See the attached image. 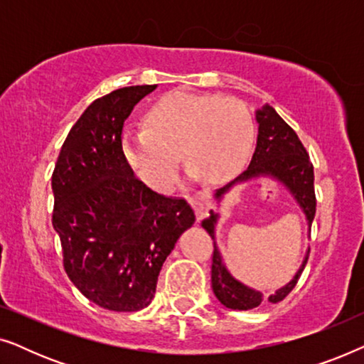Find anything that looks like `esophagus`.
Masks as SVG:
<instances>
[{
  "instance_id": "obj_1",
  "label": "esophagus",
  "mask_w": 364,
  "mask_h": 364,
  "mask_svg": "<svg viewBox=\"0 0 364 364\" xmlns=\"http://www.w3.org/2000/svg\"><path fill=\"white\" fill-rule=\"evenodd\" d=\"M188 202L192 203L193 210H196V215H197V220H202L203 217L207 215L208 208H210V197H208L207 192H197L193 193V196L188 198Z\"/></svg>"
}]
</instances>
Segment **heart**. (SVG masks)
<instances>
[{
	"mask_svg": "<svg viewBox=\"0 0 364 364\" xmlns=\"http://www.w3.org/2000/svg\"><path fill=\"white\" fill-rule=\"evenodd\" d=\"M146 131H126L122 152L147 186L166 191L177 173V154L207 182L235 176L250 154L255 126L248 107L233 97L176 91L144 116Z\"/></svg>",
	"mask_w": 364,
	"mask_h": 364,
	"instance_id": "b5f03b06",
	"label": "heart"
}]
</instances>
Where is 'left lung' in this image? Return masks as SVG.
<instances>
[{
  "instance_id": "left-lung-1",
  "label": "left lung",
  "mask_w": 364,
  "mask_h": 364,
  "mask_svg": "<svg viewBox=\"0 0 364 364\" xmlns=\"http://www.w3.org/2000/svg\"><path fill=\"white\" fill-rule=\"evenodd\" d=\"M255 117L258 122V137L250 166L235 181L228 182L225 187L217 188L215 198L220 202L223 196L240 182H247L257 177H272L282 182L288 188V192L295 197L298 205L305 213L308 228H310L316 212L315 186H313L315 173H313L310 156H308L306 149L303 147L301 141L298 139L296 132L278 116L272 106H263L260 111H257ZM217 220L218 213L210 210V217L202 222V227L205 228L213 240H215ZM308 253H310V248H308L305 260L298 268L293 280L268 296V301H282L295 288L298 278H300L303 268L308 262ZM212 290L215 293L217 300L223 306L232 308V310H252V308H257L262 301L267 300V296L262 291L253 290V288L243 285L242 282L232 277V273L223 265L222 255L218 252L215 242H213L212 255Z\"/></svg>"
}]
</instances>
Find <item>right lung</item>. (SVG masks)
<instances>
[{
	"mask_svg": "<svg viewBox=\"0 0 364 364\" xmlns=\"http://www.w3.org/2000/svg\"><path fill=\"white\" fill-rule=\"evenodd\" d=\"M156 87L96 99L69 131L51 178L64 270L87 300L111 311L152 301L164 262L196 222L187 200L154 192L124 157V122Z\"/></svg>",
	"mask_w": 364,
	"mask_h": 364,
	"instance_id": "1",
	"label": "right lung"
}]
</instances>
